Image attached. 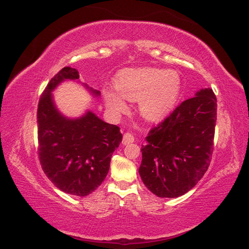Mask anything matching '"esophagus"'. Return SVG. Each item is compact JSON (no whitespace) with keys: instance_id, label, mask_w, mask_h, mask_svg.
Returning a JSON list of instances; mask_svg holds the SVG:
<instances>
[{"instance_id":"obj_1","label":"esophagus","mask_w":249,"mask_h":249,"mask_svg":"<svg viewBox=\"0 0 249 249\" xmlns=\"http://www.w3.org/2000/svg\"><path fill=\"white\" fill-rule=\"evenodd\" d=\"M135 141V137L131 133H125L123 136V144H129Z\"/></svg>"}]
</instances>
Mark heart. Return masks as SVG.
<instances>
[{
    "label": "heart",
    "mask_w": 249,
    "mask_h": 249,
    "mask_svg": "<svg viewBox=\"0 0 249 249\" xmlns=\"http://www.w3.org/2000/svg\"><path fill=\"white\" fill-rule=\"evenodd\" d=\"M115 89L125 99L140 100L141 113L146 119L157 120L176 104L181 89V78L177 71L158 68L125 70L116 77ZM120 97L111 91L105 93L106 103L114 112H123L126 109Z\"/></svg>",
    "instance_id": "heart-1"
}]
</instances>
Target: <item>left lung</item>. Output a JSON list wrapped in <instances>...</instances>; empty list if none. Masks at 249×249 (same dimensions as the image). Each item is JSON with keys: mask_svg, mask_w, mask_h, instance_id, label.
I'll return each instance as SVG.
<instances>
[{"mask_svg": "<svg viewBox=\"0 0 249 249\" xmlns=\"http://www.w3.org/2000/svg\"><path fill=\"white\" fill-rule=\"evenodd\" d=\"M216 119L217 99L212 89H204L153 126L139 168L149 190L176 198L196 186L212 160Z\"/></svg>", "mask_w": 249, "mask_h": 249, "instance_id": "8db88e82", "label": "left lung"}]
</instances>
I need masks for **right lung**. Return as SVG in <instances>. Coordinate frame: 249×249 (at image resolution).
<instances>
[{"label": "right lung", "instance_id": "right-lung-1", "mask_svg": "<svg viewBox=\"0 0 249 249\" xmlns=\"http://www.w3.org/2000/svg\"><path fill=\"white\" fill-rule=\"evenodd\" d=\"M65 79H79L78 71L63 67L41 93L37 108V153L45 174L57 188L84 197L107 177L111 156L122 142V134L118 126L105 123L92 112L77 120L61 115L51 91Z\"/></svg>", "mask_w": 249, "mask_h": 249}]
</instances>
